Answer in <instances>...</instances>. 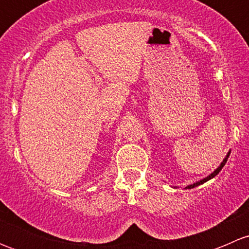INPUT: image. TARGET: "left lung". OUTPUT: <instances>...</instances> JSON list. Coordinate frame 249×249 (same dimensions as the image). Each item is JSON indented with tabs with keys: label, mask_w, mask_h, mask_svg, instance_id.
I'll return each instance as SVG.
<instances>
[{
	"label": "left lung",
	"mask_w": 249,
	"mask_h": 249,
	"mask_svg": "<svg viewBox=\"0 0 249 249\" xmlns=\"http://www.w3.org/2000/svg\"><path fill=\"white\" fill-rule=\"evenodd\" d=\"M229 155H230V152L228 153L227 154V157L224 158V159H223V161L220 162V165L219 166L217 167V169L214 170V171H213L212 173H211V175H208L207 177H205L203 178V179H201V180H199V182H196V183H193V184H190V185H187V187H185V189H192V188H195V187H197V185H200V184H202V183H205V182H207V180H210V179H212L213 177H215V176L218 175V173L220 172V170L223 169V167H224V165H225V162L228 161V158H229Z\"/></svg>",
	"instance_id": "8db88e82"
}]
</instances>
